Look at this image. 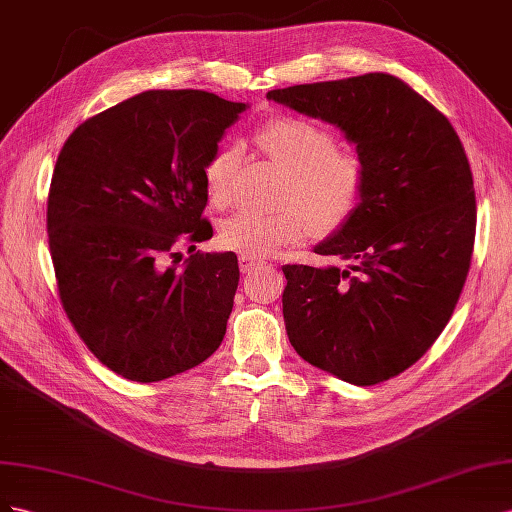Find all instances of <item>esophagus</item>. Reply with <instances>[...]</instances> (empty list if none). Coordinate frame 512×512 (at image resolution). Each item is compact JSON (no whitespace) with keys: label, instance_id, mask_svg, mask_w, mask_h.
<instances>
[{"label":"esophagus","instance_id":"1","mask_svg":"<svg viewBox=\"0 0 512 512\" xmlns=\"http://www.w3.org/2000/svg\"><path fill=\"white\" fill-rule=\"evenodd\" d=\"M261 266H264V261L253 259V257H246V255L240 257V270H242V274L253 272V270H257V268H261Z\"/></svg>","mask_w":512,"mask_h":512}]
</instances>
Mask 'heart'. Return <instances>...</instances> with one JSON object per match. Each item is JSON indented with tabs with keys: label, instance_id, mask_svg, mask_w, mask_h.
Here are the masks:
<instances>
[{
	"label": "heart",
	"instance_id": "b5f03b06",
	"mask_svg": "<svg viewBox=\"0 0 512 512\" xmlns=\"http://www.w3.org/2000/svg\"><path fill=\"white\" fill-rule=\"evenodd\" d=\"M257 143L287 171L283 203L289 206L276 212L242 210L225 218L218 240L229 251L264 259L311 236L315 225L326 231L343 227L360 210L367 171L356 154L337 150V139L326 128L302 118H276L261 126ZM238 163L236 145L208 160L203 180L214 206L229 203Z\"/></svg>",
	"mask_w": 512,
	"mask_h": 512
}]
</instances>
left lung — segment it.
Segmentation results:
<instances>
[{"instance_id": "obj_1", "label": "left lung", "mask_w": 512, "mask_h": 512, "mask_svg": "<svg viewBox=\"0 0 512 512\" xmlns=\"http://www.w3.org/2000/svg\"><path fill=\"white\" fill-rule=\"evenodd\" d=\"M268 100L337 126L367 171L360 210L313 248L352 264L283 266L289 343L343 382H386L440 337L470 270L476 199L461 139L384 72L272 90Z\"/></svg>"}]
</instances>
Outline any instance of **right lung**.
<instances>
[{
	"label": "right lung",
	"mask_w": 512,
	"mask_h": 512,
	"mask_svg": "<svg viewBox=\"0 0 512 512\" xmlns=\"http://www.w3.org/2000/svg\"><path fill=\"white\" fill-rule=\"evenodd\" d=\"M246 107L201 90L141 92L85 120L57 156L47 229L64 311L130 382L193 369L225 337L236 253L180 265L175 246L212 238L203 169Z\"/></svg>",
	"instance_id": "right-lung-1"
}]
</instances>
